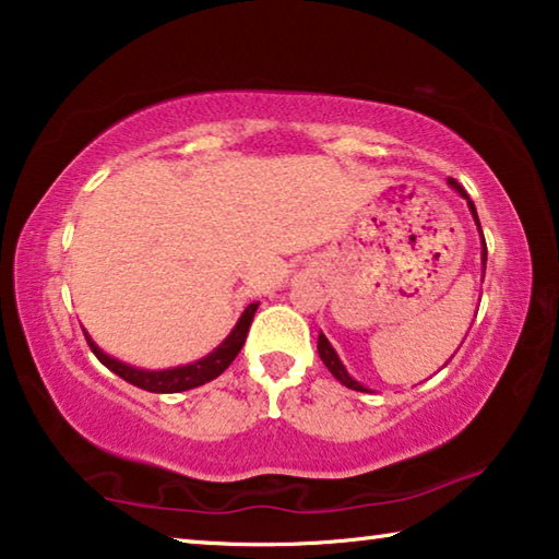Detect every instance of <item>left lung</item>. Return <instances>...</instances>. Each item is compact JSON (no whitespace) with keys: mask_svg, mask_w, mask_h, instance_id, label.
Returning <instances> with one entry per match:
<instances>
[{"mask_svg":"<svg viewBox=\"0 0 559 559\" xmlns=\"http://www.w3.org/2000/svg\"><path fill=\"white\" fill-rule=\"evenodd\" d=\"M449 185L456 189V192L463 197V200L468 202V212H471V216H473V222H476V226H478V234H480V263H484V273H486V259H488V251H486V239H484V231H480V222H478V214H476V204L471 202V197L466 194V189H463L456 179H449ZM318 355H320V359H323V365L328 367L330 372H333V377L337 382H343L345 386H349V390H355V392H367V386L365 384H359L355 377H349V372L345 370V365L340 362V357H337V353L333 349V345L328 343V337L320 333L318 335ZM453 357V355H451Z\"/></svg>","mask_w":559,"mask_h":559,"instance_id":"obj_1","label":"left lung"}]
</instances>
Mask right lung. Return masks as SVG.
I'll list each match as a JSON object with an SVG mask.
<instances>
[{
  "label": "right lung",
  "instance_id": "obj_1",
  "mask_svg": "<svg viewBox=\"0 0 559 559\" xmlns=\"http://www.w3.org/2000/svg\"><path fill=\"white\" fill-rule=\"evenodd\" d=\"M257 308H259V302H251V306H246L241 318L236 320L231 333L226 335L222 340V345L214 347L210 355L197 359V362L169 367V370H140V367L120 362V359L103 353V349L96 343H93L86 330H83V333H86V340H88V345L93 349V355H96L110 372H116L118 377H122V380L140 386V390H145V392L175 394V392L194 390V386H202L206 382L216 380V377H219L226 370V367L234 362V357L241 353V347L246 343V333H249Z\"/></svg>",
  "mask_w": 559,
  "mask_h": 559
}]
</instances>
